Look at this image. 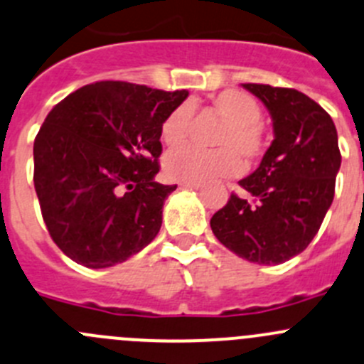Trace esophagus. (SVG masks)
I'll return each mask as SVG.
<instances>
[{
	"label": "esophagus",
	"mask_w": 364,
	"mask_h": 364,
	"mask_svg": "<svg viewBox=\"0 0 364 364\" xmlns=\"http://www.w3.org/2000/svg\"><path fill=\"white\" fill-rule=\"evenodd\" d=\"M181 188H190V190H199L200 183H181Z\"/></svg>",
	"instance_id": "34e87169"
}]
</instances>
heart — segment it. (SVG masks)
Segmentation results:
<instances>
[{
    "instance_id": "1",
    "label": "heart",
    "mask_w": 364,
    "mask_h": 364,
    "mask_svg": "<svg viewBox=\"0 0 364 364\" xmlns=\"http://www.w3.org/2000/svg\"><path fill=\"white\" fill-rule=\"evenodd\" d=\"M211 108L224 121L213 139L218 149L200 151L192 146H183L171 151L164 160L165 174L174 181L203 183L208 179L236 176L242 171V160L249 165L256 164L267 149L261 107L252 96L242 90H222L211 97ZM192 108L188 105L176 107L164 119L160 128L165 146L176 147L185 142L188 135Z\"/></svg>"
}]
</instances>
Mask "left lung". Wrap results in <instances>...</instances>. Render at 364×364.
<instances>
[{
  "label": "left lung",
  "instance_id": "left-lung-1",
  "mask_svg": "<svg viewBox=\"0 0 364 364\" xmlns=\"http://www.w3.org/2000/svg\"><path fill=\"white\" fill-rule=\"evenodd\" d=\"M270 112L274 140L210 225L222 245L257 264H279L311 243L334 199L341 165L331 115L295 88L243 83Z\"/></svg>",
  "mask_w": 364,
  "mask_h": 364
}]
</instances>
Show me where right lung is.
<instances>
[{
  "instance_id": "1",
  "label": "right lung",
  "mask_w": 364,
  "mask_h": 364,
  "mask_svg": "<svg viewBox=\"0 0 364 364\" xmlns=\"http://www.w3.org/2000/svg\"><path fill=\"white\" fill-rule=\"evenodd\" d=\"M186 97V90L97 81L49 112L33 142V183L46 228L65 256L107 268L153 242L176 190L154 181L160 128Z\"/></svg>"
}]
</instances>
